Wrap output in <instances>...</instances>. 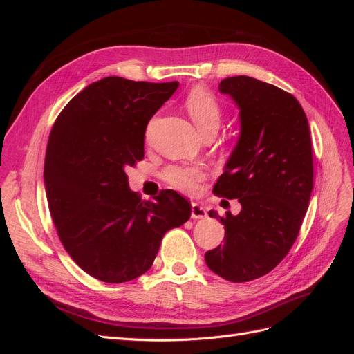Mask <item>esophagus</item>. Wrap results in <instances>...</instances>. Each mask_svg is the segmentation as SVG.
Instances as JSON below:
<instances>
[{
	"instance_id": "1",
	"label": "esophagus",
	"mask_w": 354,
	"mask_h": 354,
	"mask_svg": "<svg viewBox=\"0 0 354 354\" xmlns=\"http://www.w3.org/2000/svg\"><path fill=\"white\" fill-rule=\"evenodd\" d=\"M205 217H207L205 208L201 207L196 202H192V218L199 220V218H205Z\"/></svg>"
}]
</instances>
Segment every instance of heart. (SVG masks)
<instances>
[{
	"label": "heart",
	"mask_w": 354,
	"mask_h": 354,
	"mask_svg": "<svg viewBox=\"0 0 354 354\" xmlns=\"http://www.w3.org/2000/svg\"><path fill=\"white\" fill-rule=\"evenodd\" d=\"M186 109L202 137L218 131L223 112L218 100L211 93L201 88L192 91L186 100ZM162 177L171 187L185 194H195L205 178V171L201 167L169 165L164 169Z\"/></svg>",
	"instance_id": "b5f03b06"
}]
</instances>
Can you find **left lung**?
I'll use <instances>...</instances> for the list:
<instances>
[{
	"label": "left lung",
	"mask_w": 354,
	"mask_h": 354,
	"mask_svg": "<svg viewBox=\"0 0 354 354\" xmlns=\"http://www.w3.org/2000/svg\"><path fill=\"white\" fill-rule=\"evenodd\" d=\"M239 108L241 136L212 192L242 205L209 217L224 224V243L205 252L209 269L230 282L272 272L294 245L313 190V153L301 104L272 84L232 77L218 85Z\"/></svg>",
	"instance_id": "8db88e82"
}]
</instances>
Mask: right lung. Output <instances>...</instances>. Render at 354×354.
<instances>
[{
  "instance_id": "add662e5",
  "label": "right lung",
  "mask_w": 354,
  "mask_h": 354,
  "mask_svg": "<svg viewBox=\"0 0 354 354\" xmlns=\"http://www.w3.org/2000/svg\"><path fill=\"white\" fill-rule=\"evenodd\" d=\"M177 87L103 78L75 95L51 128L44 164L51 218L72 260L102 282L146 273L164 234L190 217L177 192L143 201L125 173L143 159L147 122Z\"/></svg>"
}]
</instances>
